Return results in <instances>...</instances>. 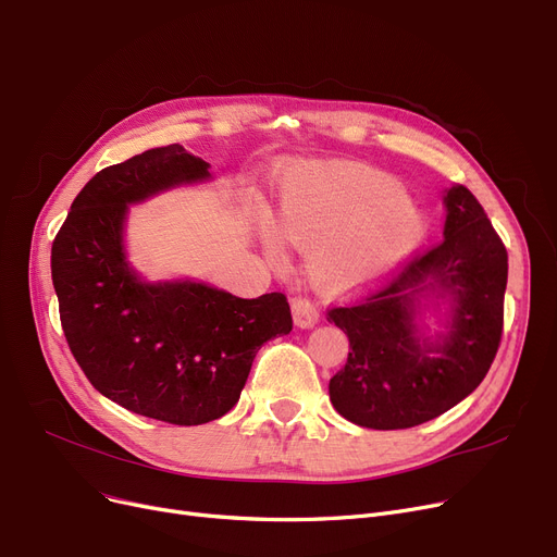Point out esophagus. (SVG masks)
<instances>
[{
	"label": "esophagus",
	"instance_id": "obj_1",
	"mask_svg": "<svg viewBox=\"0 0 557 557\" xmlns=\"http://www.w3.org/2000/svg\"><path fill=\"white\" fill-rule=\"evenodd\" d=\"M290 311H294V323L302 330L313 327L318 323V309L305 296H296L294 300H290Z\"/></svg>",
	"mask_w": 557,
	"mask_h": 557
}]
</instances>
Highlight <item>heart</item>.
I'll return each instance as SVG.
<instances>
[{
  "instance_id": "b5f03b06",
  "label": "heart",
  "mask_w": 557,
  "mask_h": 557,
  "mask_svg": "<svg viewBox=\"0 0 557 557\" xmlns=\"http://www.w3.org/2000/svg\"><path fill=\"white\" fill-rule=\"evenodd\" d=\"M277 214L286 239L309 250L311 275L334 290L386 275L424 237V216L399 183L363 166L302 169L284 187ZM261 239L284 259L273 223H263Z\"/></svg>"
}]
</instances>
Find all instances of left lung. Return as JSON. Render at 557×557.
<instances>
[{
  "instance_id": "left-lung-1",
  "label": "left lung",
  "mask_w": 557,
  "mask_h": 557,
  "mask_svg": "<svg viewBox=\"0 0 557 557\" xmlns=\"http://www.w3.org/2000/svg\"><path fill=\"white\" fill-rule=\"evenodd\" d=\"M445 239L401 259L366 296L327 309L349 338L347 363L330 379L336 411L366 429H411L449 411L490 370L504 334L508 252L476 196H445ZM437 283L455 298L450 336L420 344L414 296Z\"/></svg>"
}]
</instances>
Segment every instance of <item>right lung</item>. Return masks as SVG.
I'll list each match as a JSON object with an SVG mask.
<instances>
[{"mask_svg":"<svg viewBox=\"0 0 557 557\" xmlns=\"http://www.w3.org/2000/svg\"><path fill=\"white\" fill-rule=\"evenodd\" d=\"M181 144L101 169L51 246V280L72 355L90 384L128 411L196 426L239 401L257 349L294 327L284 294L244 300L196 284H144L128 269V202L210 178Z\"/></svg>","mask_w":557,"mask_h":557,"instance_id":"add662e5","label":"right lung"}]
</instances>
